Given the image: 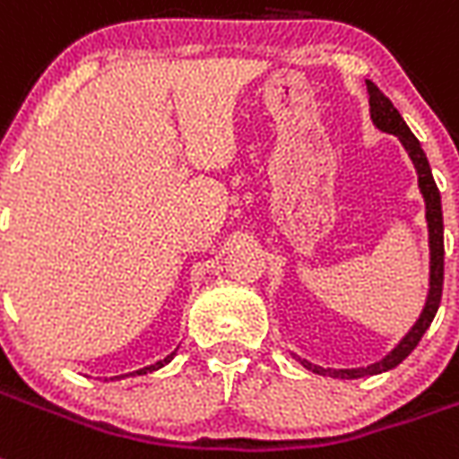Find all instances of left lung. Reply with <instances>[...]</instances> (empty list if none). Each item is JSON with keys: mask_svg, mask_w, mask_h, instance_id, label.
Masks as SVG:
<instances>
[{"mask_svg": "<svg viewBox=\"0 0 459 459\" xmlns=\"http://www.w3.org/2000/svg\"><path fill=\"white\" fill-rule=\"evenodd\" d=\"M368 88V105H371V119L381 131H388V134H395L403 145L410 152L411 162L417 167L419 172V186H421V194L426 198V220H429V232H431V290H429V299H426V307L419 316V321L414 323V328L404 335V340L397 344L395 350L390 351L388 357L378 361V364L366 366V368H344V371H333V368H321V366H311L308 361L299 359L301 364L316 371L321 376H333V378H361V376H374L383 374L388 368H395L400 361L410 357L411 350L417 347L419 340L424 337V333L431 325L433 316L440 307V294H443V208H440V191L436 186V179L431 174V165L426 160V152L421 148V143L417 141V136L411 134L410 126L404 124V119L400 117V112L395 109V105L390 102L388 95H383V91L376 83H366Z\"/></svg>", "mask_w": 459, "mask_h": 459, "instance_id": "obj_1", "label": "left lung"}]
</instances>
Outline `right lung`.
<instances>
[{"mask_svg": "<svg viewBox=\"0 0 459 459\" xmlns=\"http://www.w3.org/2000/svg\"><path fill=\"white\" fill-rule=\"evenodd\" d=\"M172 357H174V351H172V354H169V357H165V359H162V361H158V364H152V366H145V368H138L136 374H138V376H143V374H148V371H155V368H162V366H165L167 361H169V359H172Z\"/></svg>", "mask_w": 459, "mask_h": 459, "instance_id": "add662e5", "label": "right lung"}]
</instances>
